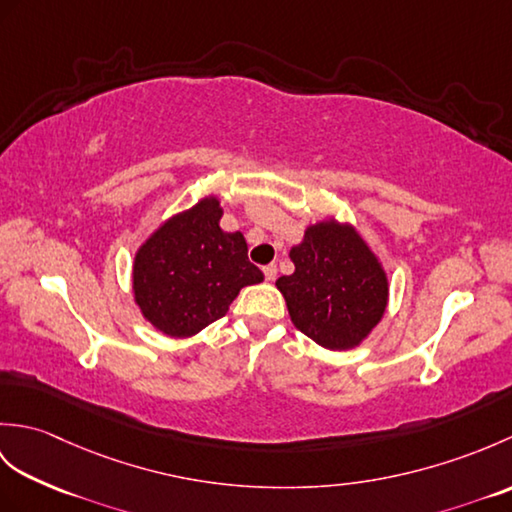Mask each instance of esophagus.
<instances>
[{
  "mask_svg": "<svg viewBox=\"0 0 512 512\" xmlns=\"http://www.w3.org/2000/svg\"><path fill=\"white\" fill-rule=\"evenodd\" d=\"M264 277H266V281H275L277 279V266L275 264L264 266Z\"/></svg>",
  "mask_w": 512,
  "mask_h": 512,
  "instance_id": "1",
  "label": "esophagus"
}]
</instances>
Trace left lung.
I'll list each match as a JSON object with an SVG mask.
<instances>
[{"instance_id": "1", "label": "left lung", "mask_w": 512, "mask_h": 512, "mask_svg": "<svg viewBox=\"0 0 512 512\" xmlns=\"http://www.w3.org/2000/svg\"><path fill=\"white\" fill-rule=\"evenodd\" d=\"M295 273L277 279L290 319L328 350L361 345L383 319L387 273L352 224L323 220L290 248Z\"/></svg>"}]
</instances>
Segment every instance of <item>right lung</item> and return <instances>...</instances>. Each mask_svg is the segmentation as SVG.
Returning <instances> with one entry per match:
<instances>
[{
    "mask_svg": "<svg viewBox=\"0 0 512 512\" xmlns=\"http://www.w3.org/2000/svg\"><path fill=\"white\" fill-rule=\"evenodd\" d=\"M215 195L169 217L134 257V299L143 317L173 339L222 319L244 286L264 281L248 262L244 235L220 228Z\"/></svg>",
    "mask_w": 512,
    "mask_h": 512,
    "instance_id": "add662e5",
    "label": "right lung"
}]
</instances>
